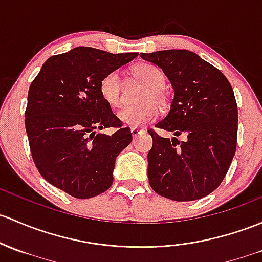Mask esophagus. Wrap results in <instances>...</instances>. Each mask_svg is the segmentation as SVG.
<instances>
[{
	"label": "esophagus",
	"mask_w": 262,
	"mask_h": 262,
	"mask_svg": "<svg viewBox=\"0 0 262 262\" xmlns=\"http://www.w3.org/2000/svg\"><path fill=\"white\" fill-rule=\"evenodd\" d=\"M132 136H133V138H136V137H138L140 133H143L142 129H138V128H132Z\"/></svg>",
	"instance_id": "34e87169"
}]
</instances>
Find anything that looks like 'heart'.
Segmentation results:
<instances>
[{
  "label": "heart",
  "mask_w": 262,
  "mask_h": 262,
  "mask_svg": "<svg viewBox=\"0 0 262 262\" xmlns=\"http://www.w3.org/2000/svg\"><path fill=\"white\" fill-rule=\"evenodd\" d=\"M132 74L139 80L145 89L140 94L139 100L143 103L137 105L124 106L118 112V118L123 124L133 128L144 125L158 117L161 108L167 104L168 96L164 89L166 75L158 66L138 64L132 69ZM99 90L104 100L112 106H118L122 103V79L117 71L106 74L99 84Z\"/></svg>",
  "instance_id": "b5f03b06"
}]
</instances>
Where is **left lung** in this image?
Listing matches in <instances>:
<instances>
[{"label":"left lung","instance_id":"1","mask_svg":"<svg viewBox=\"0 0 262 262\" xmlns=\"http://www.w3.org/2000/svg\"><path fill=\"white\" fill-rule=\"evenodd\" d=\"M140 56L158 65L174 89L170 110L156 124L174 138L148 130L153 139L148 153L150 187L177 202L206 197L224 181L236 153L238 112L232 86L219 69L192 51Z\"/></svg>","mask_w":262,"mask_h":262}]
</instances>
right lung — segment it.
Masks as SVG:
<instances>
[{"instance_id": "add662e5", "label": "right lung", "mask_w": 262, "mask_h": 262, "mask_svg": "<svg viewBox=\"0 0 262 262\" xmlns=\"http://www.w3.org/2000/svg\"><path fill=\"white\" fill-rule=\"evenodd\" d=\"M137 56L81 46L49 57L31 82L25 126L32 159L49 183L70 196L92 198L112 186L115 158L130 144L132 133L99 84ZM106 127L116 132L97 133Z\"/></svg>"}]
</instances>
